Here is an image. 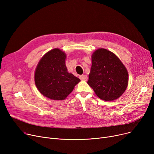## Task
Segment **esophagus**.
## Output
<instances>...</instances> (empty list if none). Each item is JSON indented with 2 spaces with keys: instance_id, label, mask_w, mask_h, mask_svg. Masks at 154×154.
<instances>
[{
  "instance_id": "esophagus-1",
  "label": "esophagus",
  "mask_w": 154,
  "mask_h": 154,
  "mask_svg": "<svg viewBox=\"0 0 154 154\" xmlns=\"http://www.w3.org/2000/svg\"><path fill=\"white\" fill-rule=\"evenodd\" d=\"M80 79H81L82 80H84V81H86V80H87L88 77L86 75H82L80 76Z\"/></svg>"
}]
</instances>
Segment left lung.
Instances as JSON below:
<instances>
[{"instance_id":"left-lung-1","label":"left lung","mask_w":154,"mask_h":154,"mask_svg":"<svg viewBox=\"0 0 154 154\" xmlns=\"http://www.w3.org/2000/svg\"><path fill=\"white\" fill-rule=\"evenodd\" d=\"M91 57L92 66L87 84L103 100L119 99L128 83L126 67L115 54L106 48L95 50Z\"/></svg>"}]
</instances>
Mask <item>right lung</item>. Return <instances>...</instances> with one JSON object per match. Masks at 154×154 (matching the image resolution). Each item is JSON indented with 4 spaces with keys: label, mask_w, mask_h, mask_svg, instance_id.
I'll list each match as a JSON object with an SVG mask.
<instances>
[{
    "label": "right lung",
    "mask_w": 154,
    "mask_h": 154,
    "mask_svg": "<svg viewBox=\"0 0 154 154\" xmlns=\"http://www.w3.org/2000/svg\"><path fill=\"white\" fill-rule=\"evenodd\" d=\"M66 54L59 48L47 52L38 62L34 80L40 93L55 100H62L74 90L80 80L67 70Z\"/></svg>",
    "instance_id": "right-lung-1"
}]
</instances>
